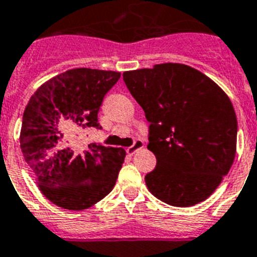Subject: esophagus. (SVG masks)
Listing matches in <instances>:
<instances>
[{"instance_id":"34e87169","label":"esophagus","mask_w":257,"mask_h":257,"mask_svg":"<svg viewBox=\"0 0 257 257\" xmlns=\"http://www.w3.org/2000/svg\"><path fill=\"white\" fill-rule=\"evenodd\" d=\"M143 147H144V142L143 141H135V143H134L131 147L126 148V152L128 155H134L135 152H138L139 150H142Z\"/></svg>"}]
</instances>
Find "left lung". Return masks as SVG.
Wrapping results in <instances>:
<instances>
[{
    "label": "left lung",
    "mask_w": 257,
    "mask_h": 257,
    "mask_svg": "<svg viewBox=\"0 0 257 257\" xmlns=\"http://www.w3.org/2000/svg\"><path fill=\"white\" fill-rule=\"evenodd\" d=\"M150 122L156 167L144 180L163 202L189 207L217 189L236 154L238 122L228 95L210 77L179 63L123 73Z\"/></svg>",
    "instance_id": "1"
}]
</instances>
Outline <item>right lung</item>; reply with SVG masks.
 Instances as JSON below:
<instances>
[{
  "instance_id": "obj_1",
  "label": "right lung",
  "mask_w": 257,
  "mask_h": 257,
  "mask_svg": "<svg viewBox=\"0 0 257 257\" xmlns=\"http://www.w3.org/2000/svg\"><path fill=\"white\" fill-rule=\"evenodd\" d=\"M120 72L75 68L46 81L23 113L21 150L38 188L67 210L88 209L113 190L124 162L123 148L75 141L86 127L99 128L97 114Z\"/></svg>"
}]
</instances>
